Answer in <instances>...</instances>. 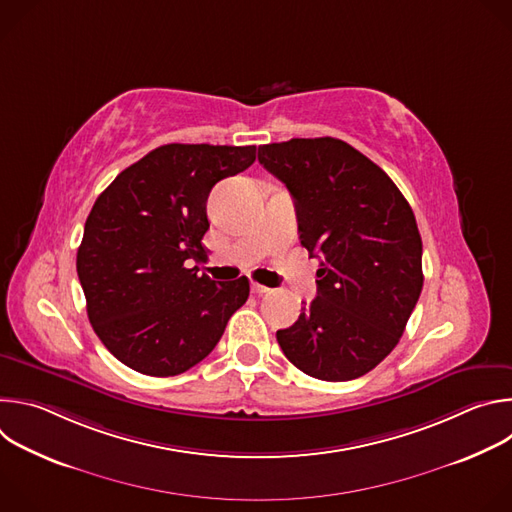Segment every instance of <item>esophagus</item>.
Returning a JSON list of instances; mask_svg holds the SVG:
<instances>
[{
    "label": "esophagus",
    "instance_id": "1",
    "mask_svg": "<svg viewBox=\"0 0 512 512\" xmlns=\"http://www.w3.org/2000/svg\"><path fill=\"white\" fill-rule=\"evenodd\" d=\"M251 291H253V294H267V291H269V287H265V285H261V283H251Z\"/></svg>",
    "mask_w": 512,
    "mask_h": 512
}]
</instances>
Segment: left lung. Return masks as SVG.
I'll list each match as a JSON object with an SVG mask.
<instances>
[{"label":"left lung","mask_w":512,"mask_h":512,"mask_svg":"<svg viewBox=\"0 0 512 512\" xmlns=\"http://www.w3.org/2000/svg\"><path fill=\"white\" fill-rule=\"evenodd\" d=\"M296 202L302 247L320 259L318 296L277 330L289 362L320 381H352L397 346L423 287L415 214L395 182L334 137L259 148Z\"/></svg>","instance_id":"8db88e82"}]
</instances>
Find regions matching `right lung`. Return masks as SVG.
I'll list each match as a JSON object with an SVG mask.
<instances>
[{
	"label": "right lung",
	"mask_w": 512,
	"mask_h": 512,
	"mask_svg": "<svg viewBox=\"0 0 512 512\" xmlns=\"http://www.w3.org/2000/svg\"><path fill=\"white\" fill-rule=\"evenodd\" d=\"M255 145L168 143L125 168L97 198L77 253L93 330L125 367L174 377L206 358L247 302L249 279L212 281L206 200L247 170Z\"/></svg>",
	"instance_id": "right-lung-1"
}]
</instances>
